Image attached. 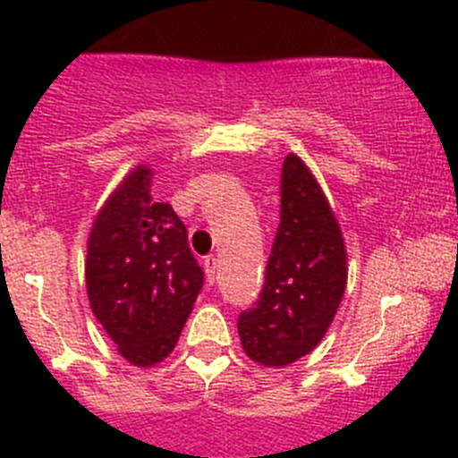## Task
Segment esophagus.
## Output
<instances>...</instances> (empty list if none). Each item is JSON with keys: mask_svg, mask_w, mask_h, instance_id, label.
<instances>
[{"mask_svg": "<svg viewBox=\"0 0 458 458\" xmlns=\"http://www.w3.org/2000/svg\"><path fill=\"white\" fill-rule=\"evenodd\" d=\"M202 267H205L207 282H209V284L214 286V282H216V273H218V260H216L214 256H207V258H205V262H202Z\"/></svg>", "mask_w": 458, "mask_h": 458, "instance_id": "1", "label": "esophagus"}]
</instances>
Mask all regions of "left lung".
<instances>
[{
    "label": "left lung",
    "instance_id": "8db88e82",
    "mask_svg": "<svg viewBox=\"0 0 458 458\" xmlns=\"http://www.w3.org/2000/svg\"><path fill=\"white\" fill-rule=\"evenodd\" d=\"M346 289V249L327 196L295 154L282 163L280 225L258 301L238 315L244 352L264 366L293 364L331 327Z\"/></svg>",
    "mask_w": 458,
    "mask_h": 458
}]
</instances>
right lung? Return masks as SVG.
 <instances>
[{
  "mask_svg": "<svg viewBox=\"0 0 458 458\" xmlns=\"http://www.w3.org/2000/svg\"><path fill=\"white\" fill-rule=\"evenodd\" d=\"M152 172L136 167L94 220L86 282L92 313L134 366L176 346L205 282L187 229L169 202H154Z\"/></svg>",
  "mask_w": 458,
  "mask_h": 458,
  "instance_id": "1",
  "label": "right lung"
}]
</instances>
